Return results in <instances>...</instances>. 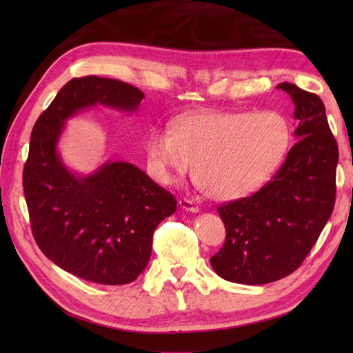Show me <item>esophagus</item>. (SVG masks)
I'll list each match as a JSON object with an SVG mask.
<instances>
[{
    "instance_id": "34e87169",
    "label": "esophagus",
    "mask_w": 353,
    "mask_h": 353,
    "mask_svg": "<svg viewBox=\"0 0 353 353\" xmlns=\"http://www.w3.org/2000/svg\"><path fill=\"white\" fill-rule=\"evenodd\" d=\"M179 205H181V208L185 209V211H188V212H199L200 211L199 206L194 205V201H191L188 199H182L181 201H179Z\"/></svg>"
}]
</instances>
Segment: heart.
<instances>
[{
  "label": "heart",
  "instance_id": "heart-1",
  "mask_svg": "<svg viewBox=\"0 0 353 353\" xmlns=\"http://www.w3.org/2000/svg\"><path fill=\"white\" fill-rule=\"evenodd\" d=\"M291 125L276 110H209L172 123L171 132L156 129L147 154L163 183L188 174L206 196L235 200L265 185L281 167L291 145Z\"/></svg>",
  "mask_w": 353,
  "mask_h": 353
}]
</instances>
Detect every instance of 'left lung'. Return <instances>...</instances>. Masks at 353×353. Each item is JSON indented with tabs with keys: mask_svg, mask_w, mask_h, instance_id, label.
Listing matches in <instances>:
<instances>
[{
	"mask_svg": "<svg viewBox=\"0 0 353 353\" xmlns=\"http://www.w3.org/2000/svg\"><path fill=\"white\" fill-rule=\"evenodd\" d=\"M294 103L299 139L262 188L219 208L226 241L211 258L223 279L244 285L279 281L301 267L335 205L339 145L316 94L277 85Z\"/></svg>",
	"mask_w": 353,
	"mask_h": 353,
	"instance_id": "1",
	"label": "left lung"
}]
</instances>
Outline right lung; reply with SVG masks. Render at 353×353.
<instances>
[{
	"label": "right lung",
	"instance_id": "1",
	"mask_svg": "<svg viewBox=\"0 0 353 353\" xmlns=\"http://www.w3.org/2000/svg\"><path fill=\"white\" fill-rule=\"evenodd\" d=\"M144 94L124 81L72 79L37 118L22 172L33 236L42 253L81 279L133 282L152 254L153 232L176 212L172 194L129 162L76 174L57 152L65 121L97 104L134 112Z\"/></svg>",
	"mask_w": 353,
	"mask_h": 353
}]
</instances>
